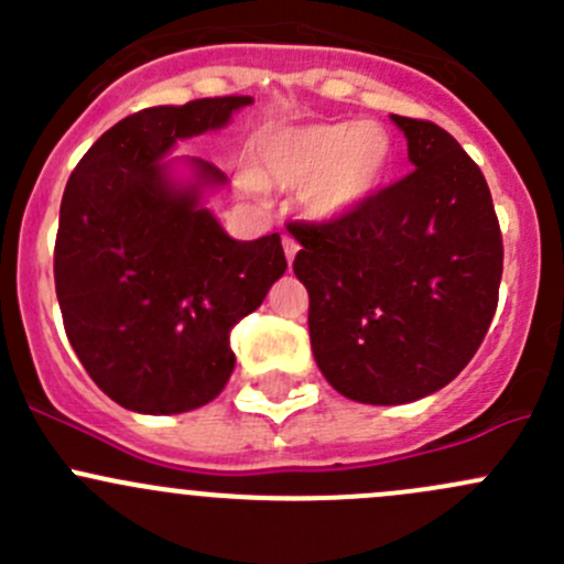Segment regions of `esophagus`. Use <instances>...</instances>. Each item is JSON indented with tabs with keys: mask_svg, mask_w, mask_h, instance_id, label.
Instances as JSON below:
<instances>
[{
	"mask_svg": "<svg viewBox=\"0 0 564 564\" xmlns=\"http://www.w3.org/2000/svg\"><path fill=\"white\" fill-rule=\"evenodd\" d=\"M283 250H286V259L294 261V256H297V250H300V242L294 240L292 235H283Z\"/></svg>",
	"mask_w": 564,
	"mask_h": 564,
	"instance_id": "esophagus-1",
	"label": "esophagus"
}]
</instances>
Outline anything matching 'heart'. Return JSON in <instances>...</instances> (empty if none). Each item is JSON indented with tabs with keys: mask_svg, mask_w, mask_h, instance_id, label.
<instances>
[{
	"mask_svg": "<svg viewBox=\"0 0 564 564\" xmlns=\"http://www.w3.org/2000/svg\"><path fill=\"white\" fill-rule=\"evenodd\" d=\"M392 161L388 130L373 122L289 124L261 141V176L281 187H303L318 218L362 207L384 185Z\"/></svg>",
	"mask_w": 564,
	"mask_h": 564,
	"instance_id": "b5f03b06",
	"label": "heart"
}]
</instances>
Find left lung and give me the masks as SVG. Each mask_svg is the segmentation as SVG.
Returning a JSON list of instances; mask_svg holds the SVG:
<instances>
[{
	"instance_id": "8db88e82",
	"label": "left lung",
	"mask_w": 564,
	"mask_h": 564,
	"mask_svg": "<svg viewBox=\"0 0 564 564\" xmlns=\"http://www.w3.org/2000/svg\"><path fill=\"white\" fill-rule=\"evenodd\" d=\"M392 122L412 172L351 213L292 229L318 368L340 395L377 406L464 371L491 327L505 256L480 166L440 124Z\"/></svg>"
}]
</instances>
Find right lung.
I'll return each mask as SVG.
<instances>
[{
  "label": "right lung",
  "instance_id": "obj_1",
  "mask_svg": "<svg viewBox=\"0 0 564 564\" xmlns=\"http://www.w3.org/2000/svg\"><path fill=\"white\" fill-rule=\"evenodd\" d=\"M250 98L135 111L108 128L67 180L54 283L67 340L119 406L180 414L213 401L235 371L231 329L286 270L281 235L237 242L174 191L161 158L174 141L229 122ZM204 182H224L196 161Z\"/></svg>",
  "mask_w": 564,
  "mask_h": 564
}]
</instances>
